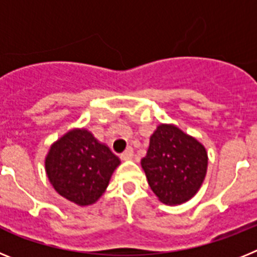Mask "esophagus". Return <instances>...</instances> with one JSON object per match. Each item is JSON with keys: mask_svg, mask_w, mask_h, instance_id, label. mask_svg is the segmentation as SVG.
Here are the masks:
<instances>
[{"mask_svg": "<svg viewBox=\"0 0 257 257\" xmlns=\"http://www.w3.org/2000/svg\"><path fill=\"white\" fill-rule=\"evenodd\" d=\"M133 155H135V151H133V149L129 146L128 149H126V150L124 151L121 155H120V158H121L122 160H129V159H132V158H133Z\"/></svg>", "mask_w": 257, "mask_h": 257, "instance_id": "obj_1", "label": "esophagus"}]
</instances>
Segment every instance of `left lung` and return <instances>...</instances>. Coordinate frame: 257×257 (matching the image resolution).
<instances>
[{"mask_svg": "<svg viewBox=\"0 0 257 257\" xmlns=\"http://www.w3.org/2000/svg\"><path fill=\"white\" fill-rule=\"evenodd\" d=\"M207 151L175 125L162 124L150 137L141 160L147 181L160 202L177 206L199 190L207 172Z\"/></svg>", "mask_w": 257, "mask_h": 257, "instance_id": "8db88e82", "label": "left lung"}]
</instances>
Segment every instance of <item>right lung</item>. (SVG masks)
I'll list each match as a JSON object with an SVG mask.
<instances>
[{
	"label": "right lung",
	"mask_w": 257,
	"mask_h": 257,
	"mask_svg": "<svg viewBox=\"0 0 257 257\" xmlns=\"http://www.w3.org/2000/svg\"><path fill=\"white\" fill-rule=\"evenodd\" d=\"M119 164V158L85 129H73L58 140L45 160L57 193L79 206L91 204L103 194Z\"/></svg>",
	"instance_id": "right-lung-1"
}]
</instances>
